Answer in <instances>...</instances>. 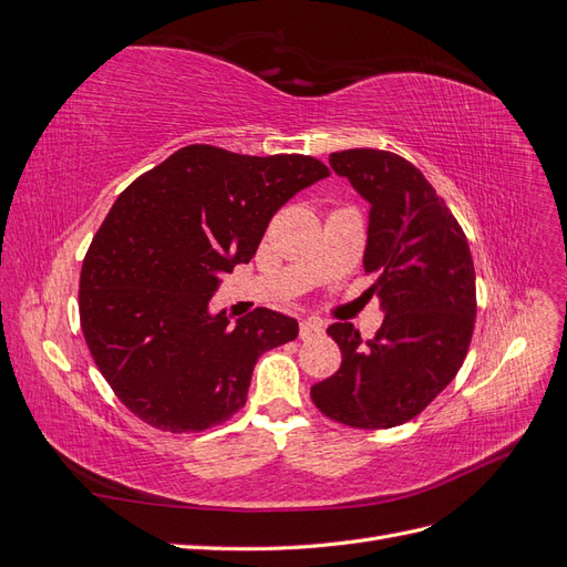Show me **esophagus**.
Masks as SVG:
<instances>
[{
    "instance_id": "34e87169",
    "label": "esophagus",
    "mask_w": 567,
    "mask_h": 567,
    "mask_svg": "<svg viewBox=\"0 0 567 567\" xmlns=\"http://www.w3.org/2000/svg\"><path fill=\"white\" fill-rule=\"evenodd\" d=\"M323 333V326L317 319H305L300 321V338L310 340V338H319Z\"/></svg>"
}]
</instances>
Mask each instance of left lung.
Returning <instances> with one entry per match:
<instances>
[{"mask_svg": "<svg viewBox=\"0 0 567 567\" xmlns=\"http://www.w3.org/2000/svg\"><path fill=\"white\" fill-rule=\"evenodd\" d=\"M333 173L369 203L364 269L381 277L369 293L385 315L359 338L331 323L340 369L312 385L321 414L364 431L406 423L447 388L468 352L475 269L458 221L419 167L379 148L331 153Z\"/></svg>", "mask_w": 567, "mask_h": 567, "instance_id": "8db88e82", "label": "left lung"}]
</instances>
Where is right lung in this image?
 I'll return each mask as SVG.
<instances>
[{"mask_svg":"<svg viewBox=\"0 0 567 567\" xmlns=\"http://www.w3.org/2000/svg\"><path fill=\"white\" fill-rule=\"evenodd\" d=\"M329 177L310 156L184 146L117 196L82 262L80 321L99 371L134 416L198 433L246 404L262 352L298 321L257 307L210 312L225 274L248 265L269 219Z\"/></svg>","mask_w":567,"mask_h":567,"instance_id":"obj_1","label":"right lung"}]
</instances>
